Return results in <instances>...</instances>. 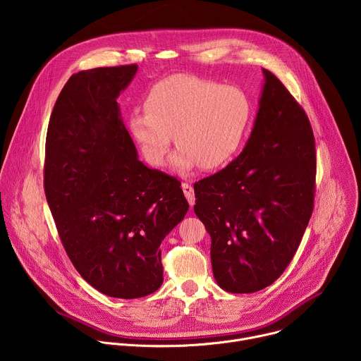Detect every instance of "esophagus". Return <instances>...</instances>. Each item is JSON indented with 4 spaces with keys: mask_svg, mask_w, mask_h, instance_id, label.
I'll use <instances>...</instances> for the list:
<instances>
[{
    "mask_svg": "<svg viewBox=\"0 0 361 361\" xmlns=\"http://www.w3.org/2000/svg\"><path fill=\"white\" fill-rule=\"evenodd\" d=\"M181 188H183V191H184V195H185V198H187L188 204H190V205H194V202H195V197H194V190H192L191 184H188V183H183Z\"/></svg>",
    "mask_w": 361,
    "mask_h": 361,
    "instance_id": "esophagus-1",
    "label": "esophagus"
}]
</instances>
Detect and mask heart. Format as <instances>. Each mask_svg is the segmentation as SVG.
<instances>
[{
  "label": "heart",
  "mask_w": 361,
  "mask_h": 361,
  "mask_svg": "<svg viewBox=\"0 0 361 361\" xmlns=\"http://www.w3.org/2000/svg\"><path fill=\"white\" fill-rule=\"evenodd\" d=\"M147 110H134L128 131L142 157L154 167L164 166L173 135L180 147L174 169L194 166L214 170L235 156L251 120V102L234 85L178 74L154 84L145 98Z\"/></svg>",
  "instance_id": "1"
}]
</instances>
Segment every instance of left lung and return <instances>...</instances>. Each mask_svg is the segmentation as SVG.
I'll use <instances>...</instances> for the list:
<instances>
[{"label": "left lung", "mask_w": 361, "mask_h": 361, "mask_svg": "<svg viewBox=\"0 0 361 361\" xmlns=\"http://www.w3.org/2000/svg\"><path fill=\"white\" fill-rule=\"evenodd\" d=\"M264 84L240 156L194 184V213L212 237V266L228 293H255L290 264L312 217L314 135L304 110L263 68Z\"/></svg>", "instance_id": "8db88e82"}]
</instances>
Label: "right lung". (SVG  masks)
Wrapping results in <instances>:
<instances>
[{
	"instance_id": "right-lung-1",
	"label": "right lung",
	"mask_w": 361,
	"mask_h": 361,
	"mask_svg": "<svg viewBox=\"0 0 361 361\" xmlns=\"http://www.w3.org/2000/svg\"><path fill=\"white\" fill-rule=\"evenodd\" d=\"M138 66L73 74L51 114L44 187L71 263L99 293L138 298L163 284L160 244L184 219L181 183L138 160L118 95Z\"/></svg>"
}]
</instances>
